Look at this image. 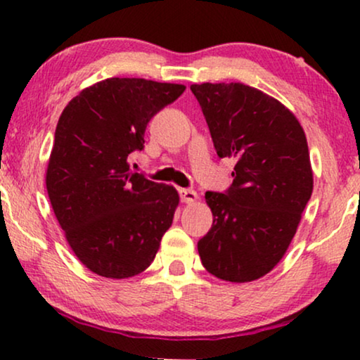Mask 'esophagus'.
<instances>
[{
  "label": "esophagus",
  "mask_w": 360,
  "mask_h": 360,
  "mask_svg": "<svg viewBox=\"0 0 360 360\" xmlns=\"http://www.w3.org/2000/svg\"><path fill=\"white\" fill-rule=\"evenodd\" d=\"M179 193H180V200L184 201V203H193V201L198 200V195H196L195 190L180 188Z\"/></svg>",
  "instance_id": "34e87169"
}]
</instances>
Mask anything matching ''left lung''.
<instances>
[{
    "mask_svg": "<svg viewBox=\"0 0 360 360\" xmlns=\"http://www.w3.org/2000/svg\"><path fill=\"white\" fill-rule=\"evenodd\" d=\"M190 90L216 154L236 159L233 185L205 193L213 226L198 240L201 264L221 280L252 282L287 252L311 198L307 137L293 112L257 88L201 83Z\"/></svg>",
    "mask_w": 360,
    "mask_h": 360,
    "instance_id": "obj_1",
    "label": "left lung"
}]
</instances>
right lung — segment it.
Listing matches in <instances>:
<instances>
[{
	"label": "right lung",
	"mask_w": 360,
	"mask_h": 360,
	"mask_svg": "<svg viewBox=\"0 0 360 360\" xmlns=\"http://www.w3.org/2000/svg\"><path fill=\"white\" fill-rule=\"evenodd\" d=\"M185 91L144 78H108L80 91L58 117L47 193L80 262L108 278L149 267L172 226L179 193L131 172L149 121Z\"/></svg>",
	"instance_id": "obj_1"
}]
</instances>
